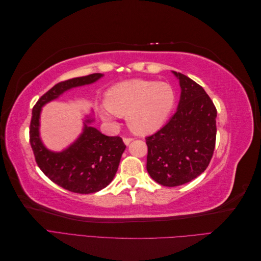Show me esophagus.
<instances>
[{
	"label": "esophagus",
	"mask_w": 261,
	"mask_h": 261,
	"mask_svg": "<svg viewBox=\"0 0 261 261\" xmlns=\"http://www.w3.org/2000/svg\"><path fill=\"white\" fill-rule=\"evenodd\" d=\"M123 140H124L125 145H129V144L132 143V141H133V138H130V137H124Z\"/></svg>",
	"instance_id": "obj_1"
}]
</instances>
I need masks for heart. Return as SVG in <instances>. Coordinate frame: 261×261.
<instances>
[{"label":"heart","mask_w":261,"mask_h":261,"mask_svg":"<svg viewBox=\"0 0 261 261\" xmlns=\"http://www.w3.org/2000/svg\"><path fill=\"white\" fill-rule=\"evenodd\" d=\"M176 93L168 83L132 80L116 84L106 94V108L101 115L112 121L124 116L128 127L146 135L162 127L174 109Z\"/></svg>","instance_id":"heart-1"}]
</instances>
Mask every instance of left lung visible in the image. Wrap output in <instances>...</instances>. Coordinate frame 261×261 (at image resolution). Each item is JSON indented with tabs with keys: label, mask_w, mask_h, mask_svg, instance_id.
I'll return each mask as SVG.
<instances>
[{
	"label": "left lung",
	"mask_w": 261,
	"mask_h": 261,
	"mask_svg": "<svg viewBox=\"0 0 261 261\" xmlns=\"http://www.w3.org/2000/svg\"><path fill=\"white\" fill-rule=\"evenodd\" d=\"M180 86L175 114L153 135L146 137L147 171L156 183L174 187L199 176L216 147L217 109L200 85L173 72Z\"/></svg>",
	"instance_id": "1"
}]
</instances>
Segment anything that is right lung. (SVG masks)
Listing matches in <instances>:
<instances>
[{
    "label": "right lung",
    "mask_w": 261,
    "mask_h": 261,
    "mask_svg": "<svg viewBox=\"0 0 261 261\" xmlns=\"http://www.w3.org/2000/svg\"><path fill=\"white\" fill-rule=\"evenodd\" d=\"M103 75L96 73L76 77L53 86L37 101L33 109L29 141L38 167L53 183L77 194H92L107 187L115 176L121 156L126 148L118 136H106L85 121L84 132L73 145L62 152L46 149L39 136L41 108L68 90L97 82Z\"/></svg>",
    "instance_id": "add662e5"
}]
</instances>
